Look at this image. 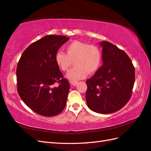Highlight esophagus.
<instances>
[{
	"label": "esophagus",
	"instance_id": "esophagus-1",
	"mask_svg": "<svg viewBox=\"0 0 151 151\" xmlns=\"http://www.w3.org/2000/svg\"><path fill=\"white\" fill-rule=\"evenodd\" d=\"M77 84H78V82L76 81H70V84L73 86H76Z\"/></svg>",
	"mask_w": 151,
	"mask_h": 151
}]
</instances>
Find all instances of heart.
I'll list each match as a JSON object with an SVG mask.
<instances>
[{
    "label": "heart",
    "mask_w": 151,
    "mask_h": 151,
    "mask_svg": "<svg viewBox=\"0 0 151 151\" xmlns=\"http://www.w3.org/2000/svg\"><path fill=\"white\" fill-rule=\"evenodd\" d=\"M55 62L63 71H67L66 77L71 81L85 78L88 74L95 73L102 62V52L99 48L93 44L75 40L66 47V54L58 51L55 54Z\"/></svg>",
    "instance_id": "1"
}]
</instances>
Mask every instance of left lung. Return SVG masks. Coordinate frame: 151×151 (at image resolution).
<instances>
[{
	"mask_svg": "<svg viewBox=\"0 0 151 151\" xmlns=\"http://www.w3.org/2000/svg\"><path fill=\"white\" fill-rule=\"evenodd\" d=\"M100 45L103 65L86 81V99L92 111L111 114L129 101L135 82V68L124 51L108 41Z\"/></svg>",
	"mask_w": 151,
	"mask_h": 151,
	"instance_id": "8db88e82",
	"label": "left lung"
}]
</instances>
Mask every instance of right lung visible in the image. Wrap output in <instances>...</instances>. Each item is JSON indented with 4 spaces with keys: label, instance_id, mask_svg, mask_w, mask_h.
<instances>
[{
    "label": "right lung",
    "instance_id": "right-lung-1",
    "mask_svg": "<svg viewBox=\"0 0 151 151\" xmlns=\"http://www.w3.org/2000/svg\"><path fill=\"white\" fill-rule=\"evenodd\" d=\"M65 36L49 35L22 52L17 63V92L32 110L45 117L58 115L65 106L70 86L55 62V54L68 41ZM56 84L57 86H54Z\"/></svg>",
    "mask_w": 151,
    "mask_h": 151
}]
</instances>
